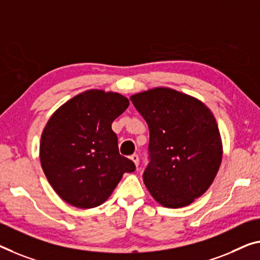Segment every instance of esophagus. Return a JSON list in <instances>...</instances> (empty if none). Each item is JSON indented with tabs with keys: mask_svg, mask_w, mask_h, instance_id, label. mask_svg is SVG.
<instances>
[{
	"mask_svg": "<svg viewBox=\"0 0 260 260\" xmlns=\"http://www.w3.org/2000/svg\"><path fill=\"white\" fill-rule=\"evenodd\" d=\"M130 159L135 162V165H136V166H138V162H139L138 154H136V153H135V154H133V155H131V157H130Z\"/></svg>",
	"mask_w": 260,
	"mask_h": 260,
	"instance_id": "34e87169",
	"label": "esophagus"
}]
</instances>
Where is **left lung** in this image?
Instances as JSON below:
<instances>
[{"label":"left lung","instance_id":"left-lung-1","mask_svg":"<svg viewBox=\"0 0 260 260\" xmlns=\"http://www.w3.org/2000/svg\"><path fill=\"white\" fill-rule=\"evenodd\" d=\"M150 130L151 161L143 174L152 198L181 208L205 194L216 177L223 147L213 113L197 98L167 87L130 98Z\"/></svg>","mask_w":260,"mask_h":260}]
</instances>
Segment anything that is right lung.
Wrapping results in <instances>:
<instances>
[{
	"instance_id": "1",
	"label": "right lung",
	"mask_w": 260,
	"mask_h": 260,
	"mask_svg": "<svg viewBox=\"0 0 260 260\" xmlns=\"http://www.w3.org/2000/svg\"><path fill=\"white\" fill-rule=\"evenodd\" d=\"M129 107L125 96L89 89L54 111L44 127L39 158L44 174L63 201L77 208L102 205L135 164L118 152L111 123Z\"/></svg>"
}]
</instances>
